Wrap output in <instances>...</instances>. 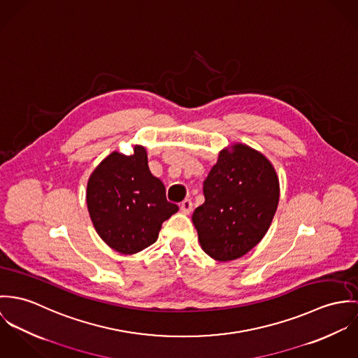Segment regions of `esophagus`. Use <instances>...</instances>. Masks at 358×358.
<instances>
[{"label":"esophagus","instance_id":"1","mask_svg":"<svg viewBox=\"0 0 358 358\" xmlns=\"http://www.w3.org/2000/svg\"><path fill=\"white\" fill-rule=\"evenodd\" d=\"M180 210L184 213V214H189L192 211V201L191 199H185L181 201L180 204Z\"/></svg>","mask_w":358,"mask_h":358}]
</instances>
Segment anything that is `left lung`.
<instances>
[{
  "label": "left lung",
  "instance_id": "8db88e82",
  "mask_svg": "<svg viewBox=\"0 0 358 358\" xmlns=\"http://www.w3.org/2000/svg\"><path fill=\"white\" fill-rule=\"evenodd\" d=\"M203 194L192 215L201 250L215 261H234L271 228L280 199L278 173L264 154L236 143L218 154Z\"/></svg>",
  "mask_w": 358,
  "mask_h": 358
}]
</instances>
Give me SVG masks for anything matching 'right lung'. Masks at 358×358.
Instances as JSON below:
<instances>
[{"label": "right lung", "instance_id": "obj_1", "mask_svg": "<svg viewBox=\"0 0 358 358\" xmlns=\"http://www.w3.org/2000/svg\"><path fill=\"white\" fill-rule=\"evenodd\" d=\"M131 155L111 152L87 181L86 203L99 236L120 254L131 255L159 236L163 221L178 211L148 167L147 150L134 145Z\"/></svg>", "mask_w": 358, "mask_h": 358}]
</instances>
